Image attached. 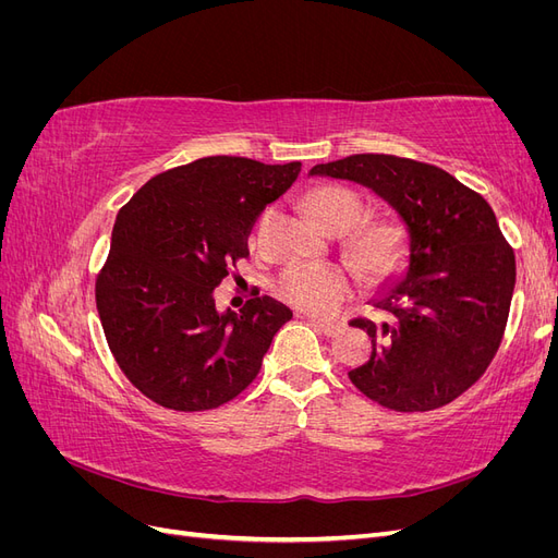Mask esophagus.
<instances>
[{
	"label": "esophagus",
	"mask_w": 558,
	"mask_h": 558,
	"mask_svg": "<svg viewBox=\"0 0 558 558\" xmlns=\"http://www.w3.org/2000/svg\"><path fill=\"white\" fill-rule=\"evenodd\" d=\"M310 324L318 330L324 332L326 337H332L337 330H340V324H335V320H324V318H310Z\"/></svg>",
	"instance_id": "esophagus-1"
}]
</instances>
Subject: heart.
<instances>
[{"mask_svg": "<svg viewBox=\"0 0 558 558\" xmlns=\"http://www.w3.org/2000/svg\"><path fill=\"white\" fill-rule=\"evenodd\" d=\"M305 209L318 228L342 234L359 223L363 202L344 185H318L305 197ZM347 246L363 277L377 281L391 275L402 260L404 232L396 221L381 218L353 230ZM275 291L302 312L330 314L351 295L353 279L340 265H291L279 275Z\"/></svg>", "mask_w": 558, "mask_h": 558, "instance_id": "heart-1", "label": "heart"}]
</instances>
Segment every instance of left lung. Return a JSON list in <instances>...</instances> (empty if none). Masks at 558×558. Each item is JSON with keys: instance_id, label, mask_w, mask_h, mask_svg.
I'll list each match as a JSON object with an SVG mask.
<instances>
[{"instance_id": "left-lung-1", "label": "left lung", "mask_w": 558, "mask_h": 558, "mask_svg": "<svg viewBox=\"0 0 558 558\" xmlns=\"http://www.w3.org/2000/svg\"><path fill=\"white\" fill-rule=\"evenodd\" d=\"M310 177L353 181L398 216L404 256L369 298L381 320L353 318L373 356L349 379L396 412L459 398L496 356L514 291V253L488 202L435 165L359 154L314 165Z\"/></svg>"}]
</instances>
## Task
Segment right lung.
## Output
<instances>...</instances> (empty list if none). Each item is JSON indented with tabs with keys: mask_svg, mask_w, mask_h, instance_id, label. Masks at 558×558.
Wrapping results in <instances>:
<instances>
[{
	"mask_svg": "<svg viewBox=\"0 0 558 558\" xmlns=\"http://www.w3.org/2000/svg\"><path fill=\"white\" fill-rule=\"evenodd\" d=\"M300 162L211 156L144 183L118 211L97 312L125 377L167 410L202 412L256 379L293 312L253 298L218 312L214 289L246 256L258 214L291 189Z\"/></svg>",
	"mask_w": 558,
	"mask_h": 558,
	"instance_id": "1",
	"label": "right lung"
}]
</instances>
